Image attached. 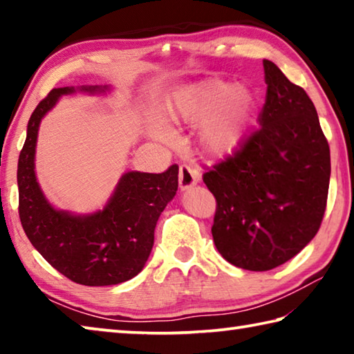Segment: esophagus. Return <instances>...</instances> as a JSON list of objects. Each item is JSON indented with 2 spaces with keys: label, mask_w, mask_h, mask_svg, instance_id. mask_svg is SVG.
I'll list each match as a JSON object with an SVG mask.
<instances>
[{
  "label": "esophagus",
  "mask_w": 354,
  "mask_h": 354,
  "mask_svg": "<svg viewBox=\"0 0 354 354\" xmlns=\"http://www.w3.org/2000/svg\"><path fill=\"white\" fill-rule=\"evenodd\" d=\"M201 179V173L190 167L187 164H183L179 167V187L183 190H187L190 187H194L196 183H200Z\"/></svg>",
  "instance_id": "34e87169"
}]
</instances>
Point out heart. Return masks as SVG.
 <instances>
[{
	"mask_svg": "<svg viewBox=\"0 0 354 354\" xmlns=\"http://www.w3.org/2000/svg\"><path fill=\"white\" fill-rule=\"evenodd\" d=\"M253 111V98L243 87L232 88L223 81H209L179 93L170 115L187 122H207L201 143L209 153L226 154L234 149L247 128ZM156 136L169 137V129L156 127Z\"/></svg>",
	"mask_w": 354,
	"mask_h": 354,
	"instance_id": "1",
	"label": "heart"
}]
</instances>
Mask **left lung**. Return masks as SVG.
<instances>
[{
  "instance_id": "1",
  "label": "left lung",
  "mask_w": 354,
  "mask_h": 354,
  "mask_svg": "<svg viewBox=\"0 0 354 354\" xmlns=\"http://www.w3.org/2000/svg\"><path fill=\"white\" fill-rule=\"evenodd\" d=\"M259 128L203 175L217 201L212 237L232 266L266 272L313 241L325 215L331 158L315 106L263 59Z\"/></svg>"
}]
</instances>
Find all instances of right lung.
Here are the masks:
<instances>
[{
	"label": "right lung",
	"instance_id": "add662e5",
	"mask_svg": "<svg viewBox=\"0 0 354 354\" xmlns=\"http://www.w3.org/2000/svg\"><path fill=\"white\" fill-rule=\"evenodd\" d=\"M107 88L82 86L80 91L104 93ZM73 92L75 87L53 88L29 118L17 170L20 221L34 248L64 277L82 286L120 284L145 267L159 215L176 195L178 165L164 173H124L103 211H57L35 178V143L41 118L62 95Z\"/></svg>",
	"mask_w": 354,
	"mask_h": 354
}]
</instances>
